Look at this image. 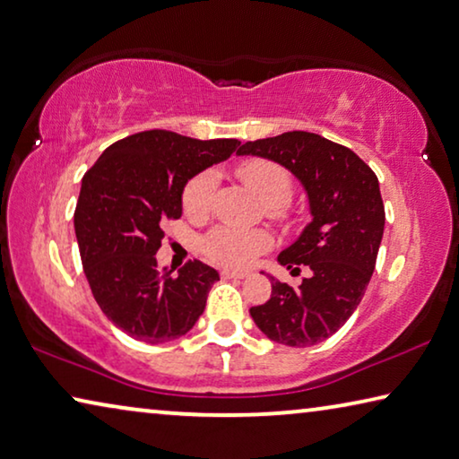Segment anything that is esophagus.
I'll return each mask as SVG.
<instances>
[{"label": "esophagus", "mask_w": 459, "mask_h": 459, "mask_svg": "<svg viewBox=\"0 0 459 459\" xmlns=\"http://www.w3.org/2000/svg\"><path fill=\"white\" fill-rule=\"evenodd\" d=\"M222 278L224 280H245L247 273L245 272H232V269H224Z\"/></svg>", "instance_id": "obj_1"}]
</instances>
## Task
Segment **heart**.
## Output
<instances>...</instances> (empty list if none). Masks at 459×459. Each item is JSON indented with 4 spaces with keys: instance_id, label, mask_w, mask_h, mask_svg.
Returning a JSON list of instances; mask_svg holds the SVG:
<instances>
[{
    "instance_id": "b5f03b06",
    "label": "heart",
    "mask_w": 459,
    "mask_h": 459,
    "mask_svg": "<svg viewBox=\"0 0 459 459\" xmlns=\"http://www.w3.org/2000/svg\"><path fill=\"white\" fill-rule=\"evenodd\" d=\"M238 178L264 204L281 206L290 198L292 179L283 167L265 159H253L238 167ZM216 187V173L202 171L184 190V208L190 216H204ZM272 237L261 229H238L230 224H221L208 232L202 241V249L210 261L224 267H245L255 255L265 251Z\"/></svg>"
}]
</instances>
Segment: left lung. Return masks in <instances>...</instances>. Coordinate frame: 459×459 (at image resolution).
I'll return each instance as SVG.
<instances>
[{
	"mask_svg": "<svg viewBox=\"0 0 459 459\" xmlns=\"http://www.w3.org/2000/svg\"><path fill=\"white\" fill-rule=\"evenodd\" d=\"M238 157L273 161L300 181L310 222L278 255L288 269L310 267L298 288L272 280V298L251 318L269 341L310 347L329 339L359 307L384 235L376 173L351 149L315 133H283L245 143ZM264 273V272H261Z\"/></svg>",
	"mask_w": 459,
	"mask_h": 459,
	"instance_id": "obj_1",
	"label": "left lung"
}]
</instances>
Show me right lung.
<instances>
[{
    "label": "right lung",
    "mask_w": 459,
    "mask_h": 459,
    "mask_svg": "<svg viewBox=\"0 0 459 459\" xmlns=\"http://www.w3.org/2000/svg\"><path fill=\"white\" fill-rule=\"evenodd\" d=\"M235 138L147 130L101 152L82 181L75 237L98 307L122 333L167 343L194 329L221 275L202 261L157 269L167 218L184 212L187 181L237 151Z\"/></svg>",
    "instance_id": "right-lung-1"
}]
</instances>
